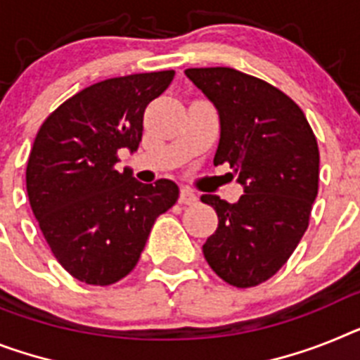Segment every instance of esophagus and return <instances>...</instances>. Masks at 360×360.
Instances as JSON below:
<instances>
[{"instance_id": "obj_1", "label": "esophagus", "mask_w": 360, "mask_h": 360, "mask_svg": "<svg viewBox=\"0 0 360 360\" xmlns=\"http://www.w3.org/2000/svg\"><path fill=\"white\" fill-rule=\"evenodd\" d=\"M179 203L183 205H195L198 203V195L194 194V190L188 188V186H183L179 194Z\"/></svg>"}]
</instances>
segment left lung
I'll use <instances>...</instances> for the list:
<instances>
[{"mask_svg": "<svg viewBox=\"0 0 360 360\" xmlns=\"http://www.w3.org/2000/svg\"><path fill=\"white\" fill-rule=\"evenodd\" d=\"M185 75L219 115L214 165L229 162L245 192L238 203L201 195L219 219L205 259L226 283L255 288L280 271L307 231L319 194V144L304 111L271 84L231 68Z\"/></svg>", "mask_w": 360, "mask_h": 360, "instance_id": "left-lung-1", "label": "left lung"}]
</instances>
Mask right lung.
<instances>
[{"label":"right lung","mask_w":360,"mask_h":360,"mask_svg":"<svg viewBox=\"0 0 360 360\" xmlns=\"http://www.w3.org/2000/svg\"><path fill=\"white\" fill-rule=\"evenodd\" d=\"M174 71L108 78L58 105L41 124L27 162V194L54 258L89 285H111L137 265L153 223L179 198L174 181L139 183L115 170L135 152L146 105Z\"/></svg>","instance_id":"obj_1"}]
</instances>
